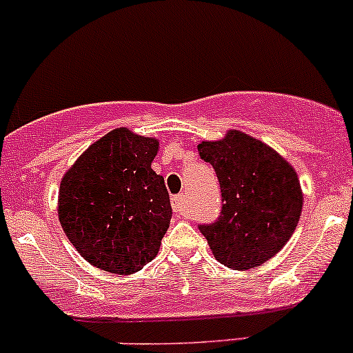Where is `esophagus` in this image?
<instances>
[{
    "mask_svg": "<svg viewBox=\"0 0 353 353\" xmlns=\"http://www.w3.org/2000/svg\"><path fill=\"white\" fill-rule=\"evenodd\" d=\"M184 208H186V206H184V193L176 194V196L172 198V210H174V213H176V215H183Z\"/></svg>",
    "mask_w": 353,
    "mask_h": 353,
    "instance_id": "esophagus-1",
    "label": "esophagus"
}]
</instances>
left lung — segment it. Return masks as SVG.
Segmentation results:
<instances>
[{
  "label": "left lung",
  "mask_w": 353,
  "mask_h": 353,
  "mask_svg": "<svg viewBox=\"0 0 353 353\" xmlns=\"http://www.w3.org/2000/svg\"><path fill=\"white\" fill-rule=\"evenodd\" d=\"M220 183L222 210L199 225L213 256L232 270H249L276 254L297 227L302 191L297 174L268 145L241 131L198 145Z\"/></svg>",
  "instance_id": "left-lung-1"
}]
</instances>
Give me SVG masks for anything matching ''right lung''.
Returning <instances> with one entry per match:
<instances>
[{
  "instance_id": "add662e5",
  "label": "right lung",
  "mask_w": 353,
  "mask_h": 353,
  "mask_svg": "<svg viewBox=\"0 0 353 353\" xmlns=\"http://www.w3.org/2000/svg\"><path fill=\"white\" fill-rule=\"evenodd\" d=\"M157 150L155 138L117 128L63 177L59 222L90 265L131 275L159 252L172 208L163 177L152 169Z\"/></svg>"
}]
</instances>
